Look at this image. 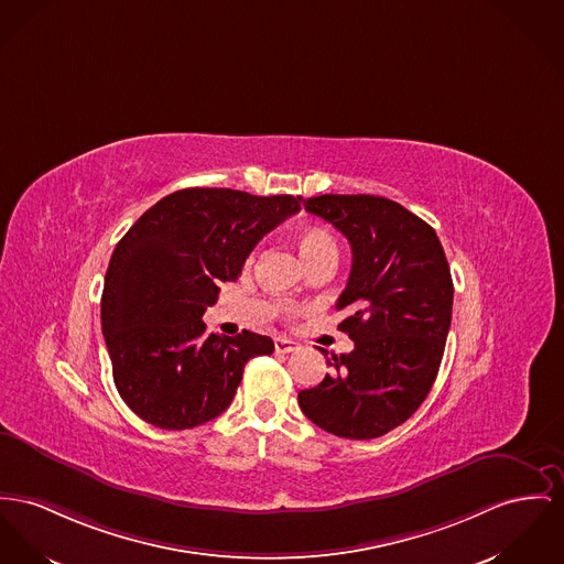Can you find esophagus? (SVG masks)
I'll return each mask as SVG.
<instances>
[{"instance_id": "34e87169", "label": "esophagus", "mask_w": 564, "mask_h": 564, "mask_svg": "<svg viewBox=\"0 0 564 564\" xmlns=\"http://www.w3.org/2000/svg\"><path fill=\"white\" fill-rule=\"evenodd\" d=\"M273 346H275V352H291L297 348V341L289 338H275L273 339Z\"/></svg>"}]
</instances>
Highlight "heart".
Instances as JSON below:
<instances>
[{"label":"heart","mask_w":564,"mask_h":564,"mask_svg":"<svg viewBox=\"0 0 564 564\" xmlns=\"http://www.w3.org/2000/svg\"><path fill=\"white\" fill-rule=\"evenodd\" d=\"M295 241L305 264H312L325 257H338V243L325 226H303L295 232Z\"/></svg>","instance_id":"obj_1"}]
</instances>
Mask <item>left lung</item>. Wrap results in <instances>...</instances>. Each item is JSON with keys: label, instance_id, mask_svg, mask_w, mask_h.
Wrapping results in <instances>:
<instances>
[{"label": "left lung", "instance_id": "1", "mask_svg": "<svg viewBox=\"0 0 564 564\" xmlns=\"http://www.w3.org/2000/svg\"><path fill=\"white\" fill-rule=\"evenodd\" d=\"M303 207L350 243L336 307L355 348L334 355V372L300 391L301 411L339 438H378L404 423L436 380L451 327L449 263L436 230L384 196L323 194Z\"/></svg>", "mask_w": 564, "mask_h": 564}]
</instances>
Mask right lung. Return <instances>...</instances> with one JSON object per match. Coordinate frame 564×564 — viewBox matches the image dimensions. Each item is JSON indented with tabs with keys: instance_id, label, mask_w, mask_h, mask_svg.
Instances as JSON below:
<instances>
[{
	"instance_id": "obj_1",
	"label": "right lung",
	"mask_w": 564,
	"mask_h": 564,
	"mask_svg": "<svg viewBox=\"0 0 564 564\" xmlns=\"http://www.w3.org/2000/svg\"><path fill=\"white\" fill-rule=\"evenodd\" d=\"M300 196L186 188L148 209L115 246L100 303L113 380L130 411L162 430L203 425L230 406L243 368L273 339L205 334L220 282L301 209Z\"/></svg>"
}]
</instances>
